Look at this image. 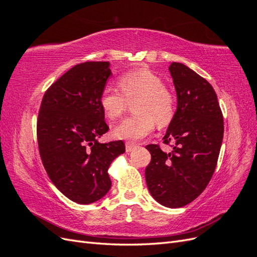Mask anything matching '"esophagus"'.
Returning <instances> with one entry per match:
<instances>
[{
  "label": "esophagus",
  "instance_id": "esophagus-1",
  "mask_svg": "<svg viewBox=\"0 0 257 257\" xmlns=\"http://www.w3.org/2000/svg\"><path fill=\"white\" fill-rule=\"evenodd\" d=\"M136 147H137V145H135L133 143H125V150H126V152L133 151Z\"/></svg>",
  "mask_w": 257,
  "mask_h": 257
}]
</instances>
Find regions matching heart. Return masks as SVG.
<instances>
[{
    "label": "heart",
    "mask_w": 257,
    "mask_h": 257,
    "mask_svg": "<svg viewBox=\"0 0 257 257\" xmlns=\"http://www.w3.org/2000/svg\"><path fill=\"white\" fill-rule=\"evenodd\" d=\"M118 84L107 85L100 93L99 104L108 118L114 120L124 112L127 100H134V114L123 119L113 130L116 138L138 141L154 130L155 121L165 126L175 114V97L159 75L146 68L122 74Z\"/></svg>",
    "instance_id": "obj_1"
}]
</instances>
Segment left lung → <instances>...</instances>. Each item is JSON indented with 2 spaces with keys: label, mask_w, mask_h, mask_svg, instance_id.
Segmentation results:
<instances>
[{
  "label": "left lung",
  "mask_w": 257,
  "mask_h": 257,
  "mask_svg": "<svg viewBox=\"0 0 257 257\" xmlns=\"http://www.w3.org/2000/svg\"><path fill=\"white\" fill-rule=\"evenodd\" d=\"M178 106L163 143L172 152L148 145L151 161L145 176L152 197L168 208H180L206 189L216 167L224 134L223 114L215 92L205 78L173 62Z\"/></svg>",
  "instance_id": "left-lung-1"
}]
</instances>
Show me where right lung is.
I'll list each match as a JSON object with an SVG mask.
<instances>
[{
	"mask_svg": "<svg viewBox=\"0 0 257 257\" xmlns=\"http://www.w3.org/2000/svg\"><path fill=\"white\" fill-rule=\"evenodd\" d=\"M111 75L109 62L77 64L45 92L37 118V143L43 165L57 189L87 205L111 186V162L125 152L122 141L99 144L109 130L99 96Z\"/></svg>",
	"mask_w": 257,
	"mask_h": 257,
	"instance_id": "obj_1",
	"label": "right lung"
}]
</instances>
